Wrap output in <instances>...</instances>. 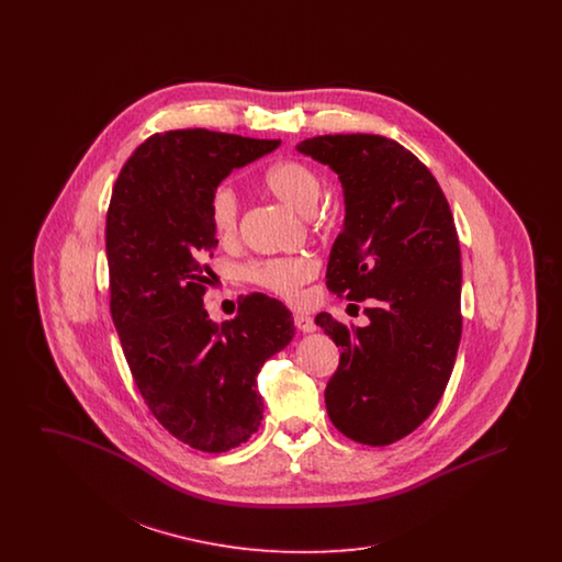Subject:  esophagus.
<instances>
[{
  "label": "esophagus",
  "mask_w": 562,
  "mask_h": 562,
  "mask_svg": "<svg viewBox=\"0 0 562 562\" xmlns=\"http://www.w3.org/2000/svg\"><path fill=\"white\" fill-rule=\"evenodd\" d=\"M294 326L301 333H314L316 330V322L312 316H305V314H294Z\"/></svg>",
  "instance_id": "1"
}]
</instances>
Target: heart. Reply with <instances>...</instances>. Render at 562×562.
<instances>
[{
	"label": "heart",
	"mask_w": 562,
	"mask_h": 562,
	"mask_svg": "<svg viewBox=\"0 0 562 562\" xmlns=\"http://www.w3.org/2000/svg\"><path fill=\"white\" fill-rule=\"evenodd\" d=\"M266 188L296 213L310 214L321 200L322 177L305 161L282 160L269 166L263 177ZM240 198L229 183H221L211 195V225L221 241L238 238ZM316 276V261L305 255L261 259L246 268V280L278 294L284 301H299L301 289Z\"/></svg>",
	"instance_id": "heart-1"
}]
</instances>
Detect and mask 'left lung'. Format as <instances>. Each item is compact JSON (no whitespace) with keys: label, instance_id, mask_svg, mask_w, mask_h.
<instances>
[{"label":"left lung","instance_id":"8db88e82","mask_svg":"<svg viewBox=\"0 0 562 562\" xmlns=\"http://www.w3.org/2000/svg\"><path fill=\"white\" fill-rule=\"evenodd\" d=\"M296 151L339 175L346 221L326 286L371 299L367 326L322 312L341 348L324 402L351 440L385 447L419 428L445 394L461 339V252L449 202L428 168L379 134H324Z\"/></svg>","mask_w":562,"mask_h":562}]
</instances>
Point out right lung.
Segmentation results:
<instances>
[{
    "mask_svg": "<svg viewBox=\"0 0 562 562\" xmlns=\"http://www.w3.org/2000/svg\"><path fill=\"white\" fill-rule=\"evenodd\" d=\"M280 140L206 128L149 136L124 164L109 202L111 318L140 396L191 449L225 453L263 419L257 374L294 337L286 305L244 296L234 321L204 310L213 280L211 195Z\"/></svg>",
    "mask_w": 562,
    "mask_h": 562,
    "instance_id": "1",
    "label": "right lung"
}]
</instances>
